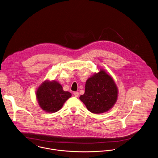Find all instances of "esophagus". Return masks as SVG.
<instances>
[{
  "mask_svg": "<svg viewBox=\"0 0 158 158\" xmlns=\"http://www.w3.org/2000/svg\"><path fill=\"white\" fill-rule=\"evenodd\" d=\"M73 94H74V95L76 97H78V96H79V95L78 92H74L73 93Z\"/></svg>",
  "mask_w": 158,
  "mask_h": 158,
  "instance_id": "34e87169",
  "label": "esophagus"
}]
</instances>
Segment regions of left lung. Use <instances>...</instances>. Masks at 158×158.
Here are the masks:
<instances>
[{"instance_id": "1", "label": "left lung", "mask_w": 158, "mask_h": 158, "mask_svg": "<svg viewBox=\"0 0 158 158\" xmlns=\"http://www.w3.org/2000/svg\"><path fill=\"white\" fill-rule=\"evenodd\" d=\"M85 90L84 94L81 95L79 98L87 109L94 114L108 111L117 99L116 84L112 77L103 69L87 81Z\"/></svg>"}]
</instances>
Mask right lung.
<instances>
[{
  "instance_id": "1",
  "label": "right lung",
  "mask_w": 158,
  "mask_h": 158,
  "mask_svg": "<svg viewBox=\"0 0 158 158\" xmlns=\"http://www.w3.org/2000/svg\"><path fill=\"white\" fill-rule=\"evenodd\" d=\"M36 98L40 107L47 112H56L63 106L64 102L71 96L68 92L63 91L62 86L55 81L44 82L36 91Z\"/></svg>"
}]
</instances>
